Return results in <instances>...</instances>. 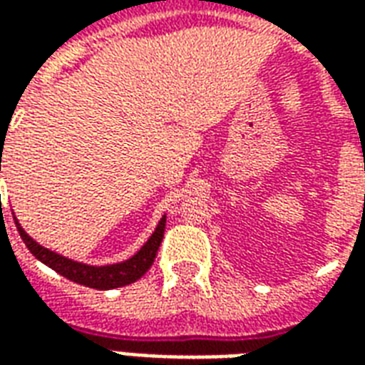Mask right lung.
I'll use <instances>...</instances> for the list:
<instances>
[{
  "label": "right lung",
  "instance_id": "1",
  "mask_svg": "<svg viewBox=\"0 0 365 365\" xmlns=\"http://www.w3.org/2000/svg\"><path fill=\"white\" fill-rule=\"evenodd\" d=\"M0 172H1V158H0ZM17 225V230H19L23 242L27 245V248L31 250V254L35 256L36 260H41L43 264H46L48 268H52L54 272H58L60 275H64L66 279L76 283H82V285H88V287H93V289H115V287H123V285H128V283L140 279L150 266L154 264V258H156V252H158L160 242L164 238V229H166V217H162L158 222V227L154 230V235L148 238V242L138 250V252L127 262H120V264H113V266H101V268H96V266H86V264H80V262H72L68 258H62L58 254L46 250L41 245H36L33 238L29 237L25 230L21 229V225L15 221Z\"/></svg>",
  "mask_w": 365,
  "mask_h": 365
}]
</instances>
